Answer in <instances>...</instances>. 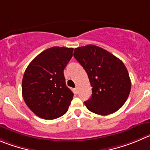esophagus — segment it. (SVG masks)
<instances>
[{"label": "esophagus", "mask_w": 150, "mask_h": 150, "mask_svg": "<svg viewBox=\"0 0 150 150\" xmlns=\"http://www.w3.org/2000/svg\"><path fill=\"white\" fill-rule=\"evenodd\" d=\"M74 93L77 94L78 93H79V90H78L77 88H74Z\"/></svg>", "instance_id": "esophagus-1"}]
</instances>
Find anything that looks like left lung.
I'll return each mask as SVG.
<instances>
[{
    "label": "left lung",
    "mask_w": 150,
    "mask_h": 150,
    "mask_svg": "<svg viewBox=\"0 0 150 150\" xmlns=\"http://www.w3.org/2000/svg\"><path fill=\"white\" fill-rule=\"evenodd\" d=\"M74 57L87 72L92 87L85 102L91 112L109 115L122 108L129 96L131 81L125 64L106 50L94 45L74 49Z\"/></svg>",
    "instance_id": "left-lung-1"
}]
</instances>
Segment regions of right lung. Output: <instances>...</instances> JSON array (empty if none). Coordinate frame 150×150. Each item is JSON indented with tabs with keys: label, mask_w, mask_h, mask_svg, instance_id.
<instances>
[{
	"label": "right lung",
	"mask_w": 150,
	"mask_h": 150,
	"mask_svg": "<svg viewBox=\"0 0 150 150\" xmlns=\"http://www.w3.org/2000/svg\"><path fill=\"white\" fill-rule=\"evenodd\" d=\"M73 48H48L30 62L23 74L22 95L35 115L54 119L68 111L74 93L66 86L63 71L73 56Z\"/></svg>",
	"instance_id": "obj_1"
}]
</instances>
